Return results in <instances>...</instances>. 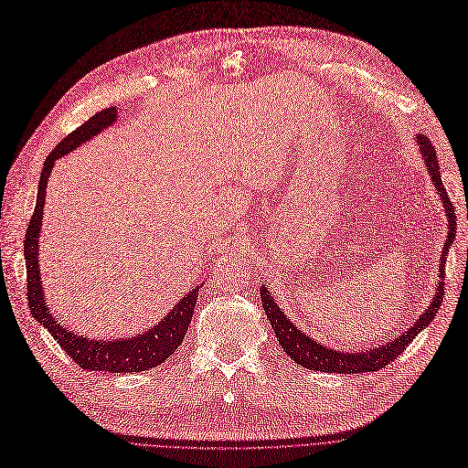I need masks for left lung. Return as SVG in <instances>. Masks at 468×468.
Here are the masks:
<instances>
[{
	"label": "left lung",
	"instance_id": "8db88e82",
	"mask_svg": "<svg viewBox=\"0 0 468 468\" xmlns=\"http://www.w3.org/2000/svg\"><path fill=\"white\" fill-rule=\"evenodd\" d=\"M416 144L418 151H420V156L424 160V165L428 168L430 178L433 182V187H436L438 197L441 199L443 211L447 217V238H445V246L440 257V271H438V290L433 294L431 302L428 308L424 310V314H420L414 324L410 325L409 331H405L402 335H399L397 338L389 343L378 345L376 348H367V350H341L335 346H325L314 338L310 335H305L303 331H300L292 321H290L284 312L279 308V303L272 298V294L269 292L267 284H261V302H263V310L271 321V327L277 335V341L282 346V350L292 358L296 364L308 367V369H315V372H325V374H360V372H378L383 366L391 364L397 356H400L405 348L412 343V338L418 336L422 329H426L431 319L436 317L440 305L443 302V290H445V260L451 244L455 239V208L453 203L449 201L447 191L443 187L441 182V174H440V163L436 151H433L431 143L428 141L426 135H416Z\"/></svg>",
	"mask_w": 468,
	"mask_h": 468
}]
</instances>
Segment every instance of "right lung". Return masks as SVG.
Here are the masks:
<instances>
[{
    "label": "right lung",
    "instance_id": "right-lung-1",
    "mask_svg": "<svg viewBox=\"0 0 468 468\" xmlns=\"http://www.w3.org/2000/svg\"><path fill=\"white\" fill-rule=\"evenodd\" d=\"M118 120V110L112 106L99 114L87 120L83 125L77 127L58 147L48 154L42 166L37 207L32 218L28 222L27 236H25V260H27V294H28V308L30 314L42 327L50 331L56 338V343L66 350L69 356L79 364V367L90 369V372H112V374H125V372H144L163 364L170 358L184 341L187 327L193 317V308L199 296V288L193 286L189 292L178 300V303L160 319L156 325H151L139 335H130L125 338H89L87 335H77L75 331L63 327L54 317L52 310L48 308L42 279H40V260H38V238L42 230V215L46 205V187L48 178H50L56 160L63 154H68L80 144L92 139L94 135L102 133L110 125H114Z\"/></svg>",
    "mask_w": 468,
    "mask_h": 468
}]
</instances>
